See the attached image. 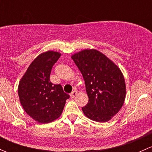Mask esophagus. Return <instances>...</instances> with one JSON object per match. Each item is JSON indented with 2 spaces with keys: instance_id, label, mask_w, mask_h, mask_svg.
I'll return each instance as SVG.
<instances>
[{
  "instance_id": "1",
  "label": "esophagus",
  "mask_w": 152,
  "mask_h": 152,
  "mask_svg": "<svg viewBox=\"0 0 152 152\" xmlns=\"http://www.w3.org/2000/svg\"><path fill=\"white\" fill-rule=\"evenodd\" d=\"M76 95H77V91L75 90H73V91H72V93H70V97L74 98L75 96H76Z\"/></svg>"
}]
</instances>
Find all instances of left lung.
Instances as JSON below:
<instances>
[{
    "label": "left lung",
    "instance_id": "left-lung-1",
    "mask_svg": "<svg viewBox=\"0 0 152 152\" xmlns=\"http://www.w3.org/2000/svg\"><path fill=\"white\" fill-rule=\"evenodd\" d=\"M83 76L89 101L82 107L88 118L107 122L121 109L126 84L118 67L96 49H85L71 56Z\"/></svg>",
    "mask_w": 152,
    "mask_h": 152
}]
</instances>
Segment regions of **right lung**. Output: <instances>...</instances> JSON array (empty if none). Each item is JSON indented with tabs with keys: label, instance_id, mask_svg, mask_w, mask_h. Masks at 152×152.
Listing matches in <instances>:
<instances>
[{
	"label": "right lung",
	"instance_id": "1",
	"mask_svg": "<svg viewBox=\"0 0 152 152\" xmlns=\"http://www.w3.org/2000/svg\"><path fill=\"white\" fill-rule=\"evenodd\" d=\"M60 56V53L53 50L40 53L19 82L20 102L26 113L38 123L47 124L57 119L70 98L62 86L50 81L52 67Z\"/></svg>",
	"mask_w": 152,
	"mask_h": 152
}]
</instances>
